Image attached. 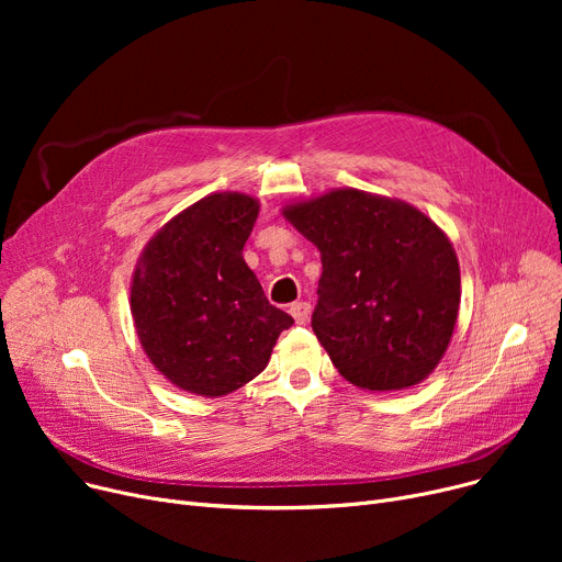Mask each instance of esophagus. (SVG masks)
<instances>
[{
  "label": "esophagus",
  "instance_id": "esophagus-1",
  "mask_svg": "<svg viewBox=\"0 0 562 562\" xmlns=\"http://www.w3.org/2000/svg\"><path fill=\"white\" fill-rule=\"evenodd\" d=\"M289 312H291V316H293V321L296 323H305L307 318H310V314H312V307H310V303H293L291 307H289Z\"/></svg>",
  "mask_w": 562,
  "mask_h": 562
}]
</instances>
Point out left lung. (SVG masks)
I'll list each match as a JSON object with an SVG mask.
<instances>
[{
    "label": "left lung",
    "instance_id": "8db88e82",
    "mask_svg": "<svg viewBox=\"0 0 562 562\" xmlns=\"http://www.w3.org/2000/svg\"><path fill=\"white\" fill-rule=\"evenodd\" d=\"M282 216L321 252L312 330L360 390H407L451 344L460 266L449 236L396 198L333 189L289 202Z\"/></svg>",
    "mask_w": 562,
    "mask_h": 562
}]
</instances>
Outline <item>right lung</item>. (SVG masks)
<instances>
[{
  "mask_svg": "<svg viewBox=\"0 0 562 562\" xmlns=\"http://www.w3.org/2000/svg\"><path fill=\"white\" fill-rule=\"evenodd\" d=\"M259 200L221 191L172 216L145 244L130 305L147 360L189 394L218 398L271 360L293 318L263 296L244 259Z\"/></svg>",
  "mask_w": 562,
  "mask_h": 562,
  "instance_id": "obj_1",
  "label": "right lung"
}]
</instances>
